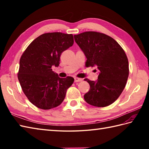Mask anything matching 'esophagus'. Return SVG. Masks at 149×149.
<instances>
[{
    "label": "esophagus",
    "mask_w": 149,
    "mask_h": 149,
    "mask_svg": "<svg viewBox=\"0 0 149 149\" xmlns=\"http://www.w3.org/2000/svg\"><path fill=\"white\" fill-rule=\"evenodd\" d=\"M74 81H75V82H81V81H83V79L78 78V77H75L74 78Z\"/></svg>",
    "instance_id": "obj_1"
}]
</instances>
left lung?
Wrapping results in <instances>:
<instances>
[{
  "label": "left lung",
  "mask_w": 149,
  "mask_h": 149,
  "mask_svg": "<svg viewBox=\"0 0 149 149\" xmlns=\"http://www.w3.org/2000/svg\"><path fill=\"white\" fill-rule=\"evenodd\" d=\"M74 39L86 56V66H96L99 72L95 81L84 79L90 86L84 95L85 101L96 107L113 104L124 89L129 76V62L124 50L103 33L88 31L74 35Z\"/></svg>",
  "instance_id": "left-lung-1"
}]
</instances>
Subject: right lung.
<instances>
[{"instance_id":"1","label":"right lung","mask_w":149,"mask_h":149,"mask_svg":"<svg viewBox=\"0 0 149 149\" xmlns=\"http://www.w3.org/2000/svg\"><path fill=\"white\" fill-rule=\"evenodd\" d=\"M74 44L72 34L49 33L34 40L20 59L18 79L30 102L42 109L59 106L74 79L61 78L53 72L58 66L60 56Z\"/></svg>"}]
</instances>
